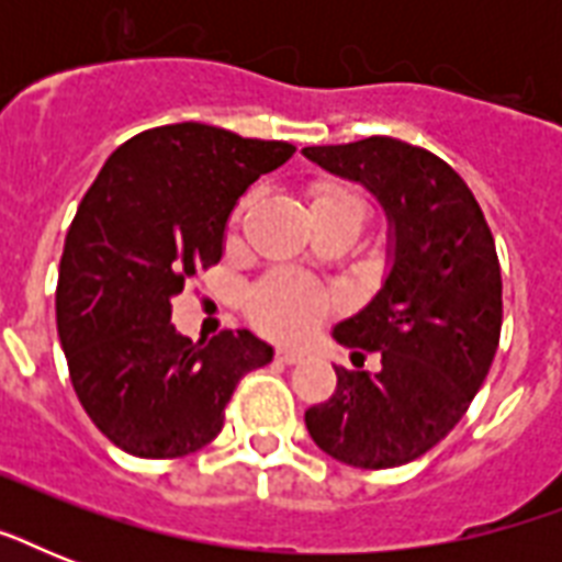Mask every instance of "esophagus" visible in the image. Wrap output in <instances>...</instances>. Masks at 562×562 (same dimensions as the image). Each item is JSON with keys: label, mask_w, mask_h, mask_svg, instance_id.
Instances as JSON below:
<instances>
[{"label": "esophagus", "mask_w": 562, "mask_h": 562, "mask_svg": "<svg viewBox=\"0 0 562 562\" xmlns=\"http://www.w3.org/2000/svg\"><path fill=\"white\" fill-rule=\"evenodd\" d=\"M306 359L300 350H277V361H282V364H300V361Z\"/></svg>", "instance_id": "obj_1"}]
</instances>
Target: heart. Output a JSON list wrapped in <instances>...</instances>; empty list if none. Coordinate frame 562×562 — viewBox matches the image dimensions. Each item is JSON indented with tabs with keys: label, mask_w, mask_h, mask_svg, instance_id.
<instances>
[{
	"label": "heart",
	"mask_w": 562,
	"mask_h": 562,
	"mask_svg": "<svg viewBox=\"0 0 562 562\" xmlns=\"http://www.w3.org/2000/svg\"><path fill=\"white\" fill-rule=\"evenodd\" d=\"M308 194H312V212L317 218L347 215V218H359L364 224L368 203L356 189L341 183V180H317ZM247 203H250V198L238 201L233 218H229V227H238ZM329 308H333L329 291L294 271L268 273L265 280L256 282L250 289V297H247V312L254 317V324L273 338H303L329 315Z\"/></svg>",
	"instance_id": "obj_1"
}]
</instances>
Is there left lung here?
Segmentation results:
<instances>
[{
	"instance_id": "obj_1",
	"label": "left lung",
	"mask_w": 562,
	"mask_h": 562,
	"mask_svg": "<svg viewBox=\"0 0 562 562\" xmlns=\"http://www.w3.org/2000/svg\"><path fill=\"white\" fill-rule=\"evenodd\" d=\"M303 154L370 189L391 224V273L333 333L382 352V370L335 368L338 387L306 428L335 461L391 470L440 443L487 379L502 333L496 241L461 175L426 148L368 136Z\"/></svg>"
}]
</instances>
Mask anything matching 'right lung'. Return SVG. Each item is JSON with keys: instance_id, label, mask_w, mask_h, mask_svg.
Segmentation results:
<instances>
[{"instance_id": "1", "label": "right lung", "mask_w": 562, "mask_h": 562, "mask_svg": "<svg viewBox=\"0 0 562 562\" xmlns=\"http://www.w3.org/2000/svg\"><path fill=\"white\" fill-rule=\"evenodd\" d=\"M294 145L180 122L119 145L66 233L57 335L83 411L136 458H183L215 440L238 379L273 359L254 333L180 335L171 297L224 250L250 183Z\"/></svg>"}]
</instances>
